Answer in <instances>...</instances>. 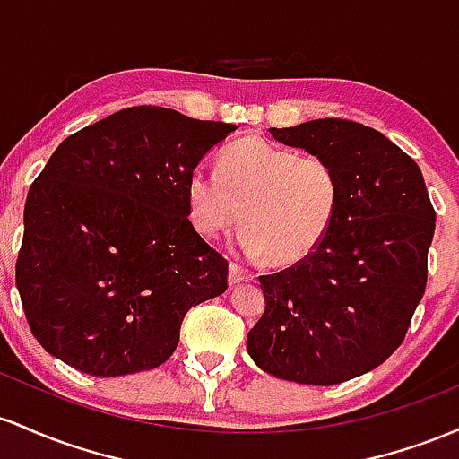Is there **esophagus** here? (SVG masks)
I'll return each instance as SVG.
<instances>
[{
  "label": "esophagus",
  "mask_w": 459,
  "mask_h": 459,
  "mask_svg": "<svg viewBox=\"0 0 459 459\" xmlns=\"http://www.w3.org/2000/svg\"><path fill=\"white\" fill-rule=\"evenodd\" d=\"M254 277V273L243 269L238 262H231L230 264V284H243V281H251Z\"/></svg>",
  "instance_id": "1"
}]
</instances>
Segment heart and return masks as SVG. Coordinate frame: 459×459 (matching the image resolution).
Returning <instances> with one entry per match:
<instances>
[{
    "label": "heart",
    "mask_w": 459,
    "mask_h": 459,
    "mask_svg": "<svg viewBox=\"0 0 459 459\" xmlns=\"http://www.w3.org/2000/svg\"><path fill=\"white\" fill-rule=\"evenodd\" d=\"M338 204L341 179L327 158L301 156L260 136L225 149L219 173L197 169L188 179L190 219L199 234L219 238L243 223L240 247L275 266L310 255L332 230Z\"/></svg>",
    "instance_id": "heart-1"
}]
</instances>
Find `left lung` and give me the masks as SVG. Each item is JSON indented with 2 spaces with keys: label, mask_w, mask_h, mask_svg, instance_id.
I'll use <instances>...</instances> for the list:
<instances>
[{
  "label": "left lung",
  "mask_w": 459,
  "mask_h": 459,
  "mask_svg": "<svg viewBox=\"0 0 459 459\" xmlns=\"http://www.w3.org/2000/svg\"><path fill=\"white\" fill-rule=\"evenodd\" d=\"M269 132L327 158L341 204L310 255L260 275L266 310L247 351L280 379L342 384L377 368L403 342L425 295L436 210L419 164L373 127L316 118Z\"/></svg>",
  "instance_id": "obj_1"
}]
</instances>
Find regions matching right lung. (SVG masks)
Instances as JSON below:
<instances>
[{
	"mask_svg": "<svg viewBox=\"0 0 459 459\" xmlns=\"http://www.w3.org/2000/svg\"><path fill=\"white\" fill-rule=\"evenodd\" d=\"M234 123L134 106L71 134L30 186L17 288L45 351L95 377L160 367L228 260L190 223L188 179Z\"/></svg>",
	"mask_w": 459,
	"mask_h": 459,
	"instance_id": "add662e5",
	"label": "right lung"
}]
</instances>
